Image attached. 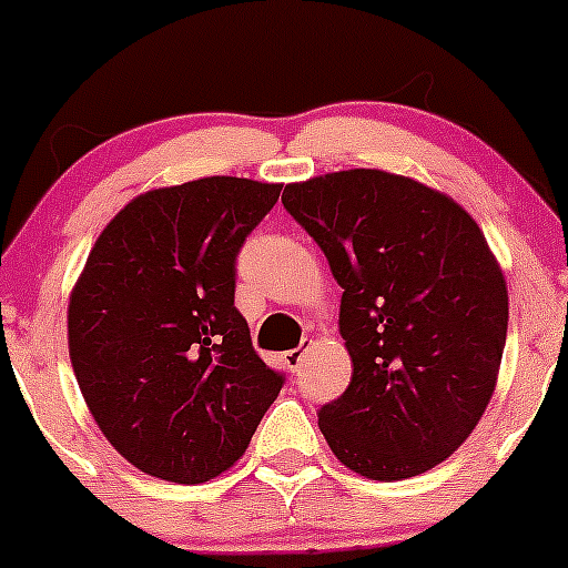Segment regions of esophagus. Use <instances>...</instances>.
<instances>
[{"label": "esophagus", "mask_w": 568, "mask_h": 568, "mask_svg": "<svg viewBox=\"0 0 568 568\" xmlns=\"http://www.w3.org/2000/svg\"><path fill=\"white\" fill-rule=\"evenodd\" d=\"M307 354V346H296V348H288V352L283 354V363L288 365V371H300L302 368V359H305Z\"/></svg>", "instance_id": "esophagus-1"}]
</instances>
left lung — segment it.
<instances>
[{
    "label": "left lung",
    "instance_id": "obj_1",
    "mask_svg": "<svg viewBox=\"0 0 568 568\" xmlns=\"http://www.w3.org/2000/svg\"><path fill=\"white\" fill-rule=\"evenodd\" d=\"M283 205L343 288L346 393L318 409L332 454L374 480L445 462L495 393L508 291L473 216L382 170L291 183Z\"/></svg>",
    "mask_w": 568,
    "mask_h": 568
}]
</instances>
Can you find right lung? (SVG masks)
Returning a JSON list of instances; mask_svg holds the SVG:
<instances>
[{
    "label": "right lung",
    "mask_w": 568,
    "mask_h": 568,
    "mask_svg": "<svg viewBox=\"0 0 568 568\" xmlns=\"http://www.w3.org/2000/svg\"><path fill=\"white\" fill-rule=\"evenodd\" d=\"M280 183L214 175L131 200L68 305L79 390L123 459L203 484L247 450L285 376L236 311V261Z\"/></svg>",
    "instance_id": "add662e5"
}]
</instances>
